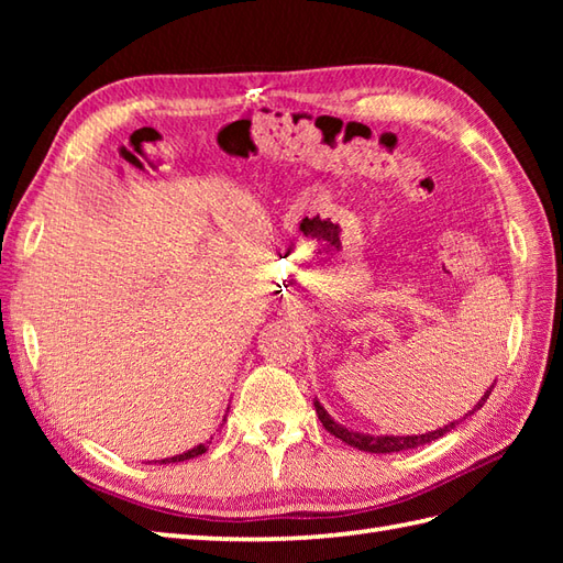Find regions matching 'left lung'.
Wrapping results in <instances>:
<instances>
[{"label": "left lung", "mask_w": 563, "mask_h": 563, "mask_svg": "<svg viewBox=\"0 0 563 563\" xmlns=\"http://www.w3.org/2000/svg\"><path fill=\"white\" fill-rule=\"evenodd\" d=\"M492 389H494V385H492ZM492 389H488V391L484 394V397L479 399V404H474V409H472L470 413H464V418L482 409V406H484L486 399H488V394H492ZM314 409H317V416H319L321 426H324L331 435H336L339 440L345 442V445H351V448H355V450L377 452V454H379V452H382V454H387V452H401V450H411V448H418V445H426V442H433V440H438L440 435L450 433V430L462 421V418H460V421H452L450 426L438 428V430H430V433H423V435H369V433H357V430H349V428H343L341 423L333 421V418L327 413V409H324V406H321L319 401H314Z\"/></svg>", "instance_id": "obj_1"}]
</instances>
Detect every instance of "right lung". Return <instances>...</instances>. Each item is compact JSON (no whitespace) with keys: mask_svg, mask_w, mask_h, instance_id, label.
<instances>
[{"mask_svg":"<svg viewBox=\"0 0 563 563\" xmlns=\"http://www.w3.org/2000/svg\"><path fill=\"white\" fill-rule=\"evenodd\" d=\"M208 450V442H200V445H196L194 450H188V452H181V454H176V457H166V460H162L159 464H172V462H184V460H194V457H198V454H202Z\"/></svg>","mask_w":563,"mask_h":563,"instance_id":"add662e5","label":"right lung"}]
</instances>
